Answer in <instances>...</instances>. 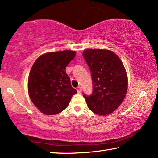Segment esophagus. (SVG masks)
Listing matches in <instances>:
<instances>
[{
	"label": "esophagus",
	"mask_w": 158,
	"mask_h": 158,
	"mask_svg": "<svg viewBox=\"0 0 158 158\" xmlns=\"http://www.w3.org/2000/svg\"><path fill=\"white\" fill-rule=\"evenodd\" d=\"M77 92H78L79 94L81 93V86H78V87H77Z\"/></svg>",
	"instance_id": "obj_1"
}]
</instances>
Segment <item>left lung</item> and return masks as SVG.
<instances>
[{
  "label": "left lung",
  "instance_id": "obj_1",
  "mask_svg": "<svg viewBox=\"0 0 158 158\" xmlns=\"http://www.w3.org/2000/svg\"><path fill=\"white\" fill-rule=\"evenodd\" d=\"M83 56L93 84L92 94H83L86 104L95 114H110L122 104L127 90V76L123 62L110 50L86 49Z\"/></svg>",
  "mask_w": 158,
  "mask_h": 158
}]
</instances>
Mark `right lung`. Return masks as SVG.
Instances as JSON below:
<instances>
[{
    "label": "right lung",
    "mask_w": 158,
    "mask_h": 158,
    "mask_svg": "<svg viewBox=\"0 0 158 158\" xmlns=\"http://www.w3.org/2000/svg\"><path fill=\"white\" fill-rule=\"evenodd\" d=\"M75 56L74 51L48 52L40 56L33 64L28 80V94L44 114L62 112L77 93L66 73V67Z\"/></svg>",
    "instance_id": "add662e5"
}]
</instances>
